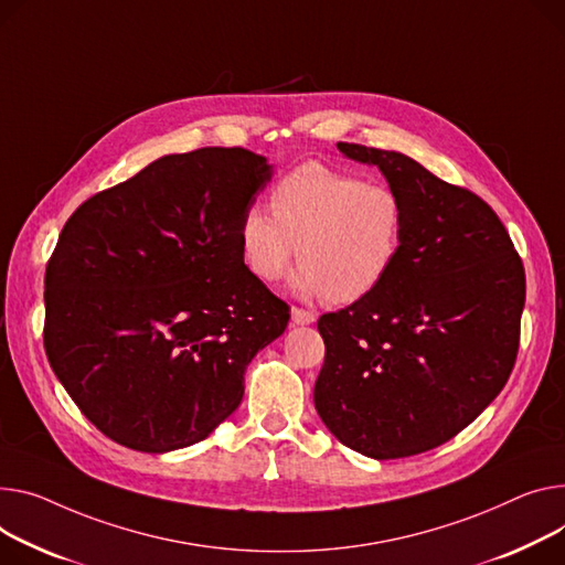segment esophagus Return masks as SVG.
Returning a JSON list of instances; mask_svg holds the SVG:
<instances>
[{"label": "esophagus", "instance_id": "1", "mask_svg": "<svg viewBox=\"0 0 565 565\" xmlns=\"http://www.w3.org/2000/svg\"><path fill=\"white\" fill-rule=\"evenodd\" d=\"M290 318H292L295 324H313V322H316V313H313V311L299 309V307H292V309H290Z\"/></svg>", "mask_w": 565, "mask_h": 565}]
</instances>
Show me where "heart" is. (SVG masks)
Listing matches in <instances>:
<instances>
[{
  "label": "heart",
  "mask_w": 565,
  "mask_h": 565,
  "mask_svg": "<svg viewBox=\"0 0 565 565\" xmlns=\"http://www.w3.org/2000/svg\"><path fill=\"white\" fill-rule=\"evenodd\" d=\"M270 206L273 213L249 206L238 227L245 266L266 284L279 281L297 256V295L352 305L388 277L399 256L404 204L386 183L307 163L277 181Z\"/></svg>",
  "instance_id": "heart-1"
}]
</instances>
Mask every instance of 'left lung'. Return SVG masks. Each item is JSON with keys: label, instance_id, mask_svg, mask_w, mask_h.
Instances as JSON below:
<instances>
[{"label": "left lung", "instance_id": "obj_1", "mask_svg": "<svg viewBox=\"0 0 565 565\" xmlns=\"http://www.w3.org/2000/svg\"><path fill=\"white\" fill-rule=\"evenodd\" d=\"M377 166L404 204L388 277L324 313L313 402L327 429L370 459L427 452L504 388L520 345L524 268L498 213L399 152L338 142Z\"/></svg>", "mask_w": 565, "mask_h": 565}]
</instances>
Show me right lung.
Instances as JSON below:
<instances>
[{
  "instance_id": "1",
  "label": "right lung",
  "mask_w": 565,
  "mask_h": 565,
  "mask_svg": "<svg viewBox=\"0 0 565 565\" xmlns=\"http://www.w3.org/2000/svg\"><path fill=\"white\" fill-rule=\"evenodd\" d=\"M273 177L243 147L170 154L70 215L45 270V352L110 440L163 455L238 408L288 305L243 260L238 227Z\"/></svg>"
}]
</instances>
